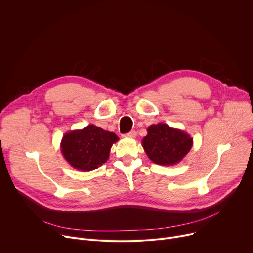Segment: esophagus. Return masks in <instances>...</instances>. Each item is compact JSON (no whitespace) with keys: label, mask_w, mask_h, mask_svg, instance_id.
Masks as SVG:
<instances>
[{"label":"esophagus","mask_w":253,"mask_h":253,"mask_svg":"<svg viewBox=\"0 0 253 253\" xmlns=\"http://www.w3.org/2000/svg\"><path fill=\"white\" fill-rule=\"evenodd\" d=\"M125 137H130V138H135L136 137V132L135 131H130L127 134H124Z\"/></svg>","instance_id":"esophagus-1"}]
</instances>
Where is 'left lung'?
<instances>
[{
    "instance_id": "obj_1",
    "label": "left lung",
    "mask_w": 253,
    "mask_h": 253,
    "mask_svg": "<svg viewBox=\"0 0 253 253\" xmlns=\"http://www.w3.org/2000/svg\"><path fill=\"white\" fill-rule=\"evenodd\" d=\"M193 145V138L188 133L159 123L147 128V135L142 139V146L147 157L157 165L173 166L180 163Z\"/></svg>"
}]
</instances>
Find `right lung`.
I'll use <instances>...</instances> for the list:
<instances>
[{"label":"right lung","instance_id":"obj_1","mask_svg":"<svg viewBox=\"0 0 253 253\" xmlns=\"http://www.w3.org/2000/svg\"><path fill=\"white\" fill-rule=\"evenodd\" d=\"M118 140L119 137L115 133L90 124L83 129L65 133L61 151L74 169L89 172L108 161L111 147Z\"/></svg>","mask_w":253,"mask_h":253}]
</instances>
